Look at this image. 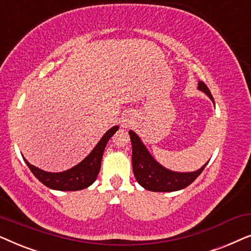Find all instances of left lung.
<instances>
[{"instance_id":"8db88e82","label":"left lung","mask_w":251,"mask_h":251,"mask_svg":"<svg viewBox=\"0 0 251 251\" xmlns=\"http://www.w3.org/2000/svg\"><path fill=\"white\" fill-rule=\"evenodd\" d=\"M198 89L207 95L215 104L210 90L203 82L199 81ZM129 135L132 144L133 175L138 184L145 190L152 192H175L183 190L197 179L208 164L207 162L200 169L191 171V173H178V171L169 170L161 166L154 159L135 131L129 130Z\"/></svg>"}]
</instances>
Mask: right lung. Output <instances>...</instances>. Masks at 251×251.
Returning a JSON list of instances; mask_svg holds the SVG:
<instances>
[{
    "instance_id": "obj_1",
    "label": "right lung",
    "mask_w": 251,
    "mask_h": 251,
    "mask_svg": "<svg viewBox=\"0 0 251 251\" xmlns=\"http://www.w3.org/2000/svg\"><path fill=\"white\" fill-rule=\"evenodd\" d=\"M119 130V126H112L107 130L101 137L95 149L89 153L88 156H85L80 163L74 166L71 169L61 171V173H48L40 168H37L33 164H30L25 157L27 166L32 171L34 176L39 179L41 183L46 185L47 187L51 190L57 191H80L84 190L95 183L97 178L99 170H100V164L102 154H104L105 147L107 145L108 140L111 137Z\"/></svg>"
}]
</instances>
